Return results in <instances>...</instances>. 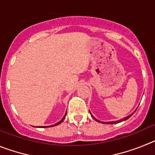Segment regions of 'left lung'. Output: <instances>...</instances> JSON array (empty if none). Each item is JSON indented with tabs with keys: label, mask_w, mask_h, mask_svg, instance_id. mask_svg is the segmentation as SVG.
I'll use <instances>...</instances> for the list:
<instances>
[{
	"label": "left lung",
	"mask_w": 155,
	"mask_h": 155,
	"mask_svg": "<svg viewBox=\"0 0 155 155\" xmlns=\"http://www.w3.org/2000/svg\"><path fill=\"white\" fill-rule=\"evenodd\" d=\"M90 114H91V117H92L93 119H94V120H96L97 122H98V123H102V124H118V123H120V122H123V121H125V120H127V119H129L130 118V117L131 116H132L133 115V113L132 114H130V115H129L128 116H127V117H125V118H124V119H121V120H117V121H112V122H101V121H99V120H97V119H95L94 118V117H93V116L92 115H91V113H90Z\"/></svg>",
	"instance_id": "8db88e82"
}]
</instances>
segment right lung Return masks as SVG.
<instances>
[{
    "mask_svg": "<svg viewBox=\"0 0 155 155\" xmlns=\"http://www.w3.org/2000/svg\"><path fill=\"white\" fill-rule=\"evenodd\" d=\"M66 115H67V113H66V114L64 115V117H63V119H62V120H61V121H60V122H58V123H57V124H54V125H52V126H46V127H40V128H46V127H53V126H57V125H58V124H61V123H62V122L64 121V119H65V116H66Z\"/></svg>",
    "mask_w": 155,
    "mask_h": 155,
    "instance_id": "right-lung-1",
    "label": "right lung"
}]
</instances>
